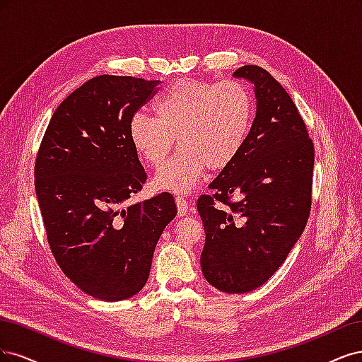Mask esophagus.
<instances>
[{"label": "esophagus", "mask_w": 362, "mask_h": 362, "mask_svg": "<svg viewBox=\"0 0 362 362\" xmlns=\"http://www.w3.org/2000/svg\"><path fill=\"white\" fill-rule=\"evenodd\" d=\"M176 204H177V214L179 216H185L188 214V202H186V198L183 197H176Z\"/></svg>", "instance_id": "34e87169"}]
</instances>
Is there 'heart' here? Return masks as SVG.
Listing matches in <instances>:
<instances>
[{"label": "heart", "instance_id": "obj_1", "mask_svg": "<svg viewBox=\"0 0 362 362\" xmlns=\"http://www.w3.org/2000/svg\"><path fill=\"white\" fill-rule=\"evenodd\" d=\"M155 112L131 119V143L148 165L160 167L177 138L180 150L158 171L155 185L189 192L206 168L224 170L239 156L252 126L254 98L238 79H179L156 99Z\"/></svg>", "mask_w": 362, "mask_h": 362}]
</instances>
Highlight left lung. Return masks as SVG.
<instances>
[{
	"mask_svg": "<svg viewBox=\"0 0 362 362\" xmlns=\"http://www.w3.org/2000/svg\"><path fill=\"white\" fill-rule=\"evenodd\" d=\"M233 75L254 83L257 114L239 156L197 209L206 235L204 278L226 293H247L276 272L307 226L314 144L295 102L269 72L250 64Z\"/></svg>",
	"mask_w": 362,
	"mask_h": 362,
	"instance_id": "8db88e82",
	"label": "left lung"
}]
</instances>
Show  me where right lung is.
I'll use <instances>...</instances> for the list:
<instances>
[{
	"mask_svg": "<svg viewBox=\"0 0 362 362\" xmlns=\"http://www.w3.org/2000/svg\"><path fill=\"white\" fill-rule=\"evenodd\" d=\"M159 86L134 76L88 79L58 105L37 150L34 186L54 259L102 300L144 287L156 243L177 214L168 192L122 209L147 180L129 122Z\"/></svg>",
	"mask_w": 362,
	"mask_h": 362,
	"instance_id": "add662e5",
	"label": "right lung"
}]
</instances>
